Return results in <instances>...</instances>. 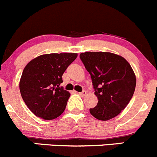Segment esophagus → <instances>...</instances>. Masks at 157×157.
I'll use <instances>...</instances> for the list:
<instances>
[{"label":"esophagus","mask_w":157,"mask_h":157,"mask_svg":"<svg viewBox=\"0 0 157 157\" xmlns=\"http://www.w3.org/2000/svg\"><path fill=\"white\" fill-rule=\"evenodd\" d=\"M79 94H80L81 97H83V96H85L86 94V91H83V92H80V93H78Z\"/></svg>","instance_id":"esophagus-1"}]
</instances>
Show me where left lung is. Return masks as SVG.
<instances>
[{
  "mask_svg": "<svg viewBox=\"0 0 157 157\" xmlns=\"http://www.w3.org/2000/svg\"><path fill=\"white\" fill-rule=\"evenodd\" d=\"M80 60L90 74L97 105L90 113L100 121L117 117L131 100L136 87L134 71L125 58L109 52H85Z\"/></svg>",
  "mask_w": 157,
  "mask_h": 157,
  "instance_id": "1",
  "label": "left lung"
}]
</instances>
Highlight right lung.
<instances>
[{
	"label": "right lung",
	"instance_id": "add662e5",
	"mask_svg": "<svg viewBox=\"0 0 157 157\" xmlns=\"http://www.w3.org/2000/svg\"><path fill=\"white\" fill-rule=\"evenodd\" d=\"M77 57L76 53L43 54L26 65L20 80V91L24 103L36 117L50 121L63 113L71 94L60 87L62 76Z\"/></svg>",
	"mask_w": 157,
	"mask_h": 157
}]
</instances>
